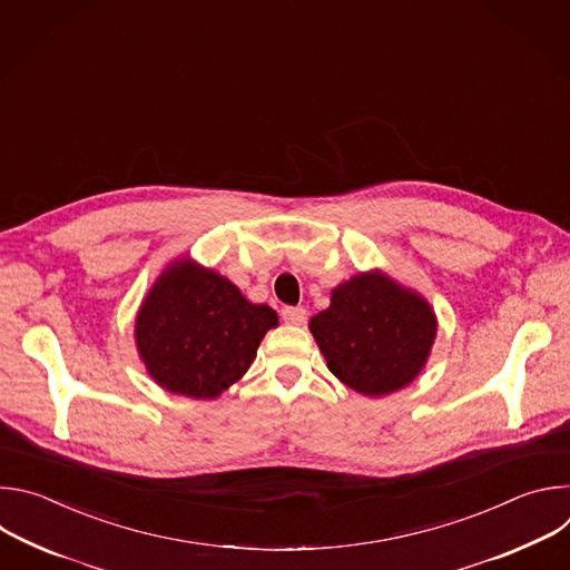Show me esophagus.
Listing matches in <instances>:
<instances>
[{"mask_svg":"<svg viewBox=\"0 0 570 570\" xmlns=\"http://www.w3.org/2000/svg\"><path fill=\"white\" fill-rule=\"evenodd\" d=\"M282 317L286 324H295V327H299V324H304V320H306V308L286 306V308H282Z\"/></svg>","mask_w":570,"mask_h":570,"instance_id":"obj_1","label":"esophagus"}]
</instances>
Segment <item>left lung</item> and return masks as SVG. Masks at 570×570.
I'll return each instance as SVG.
<instances>
[{
    "label": "left lung",
    "mask_w": 570,
    "mask_h": 570,
    "mask_svg": "<svg viewBox=\"0 0 570 570\" xmlns=\"http://www.w3.org/2000/svg\"><path fill=\"white\" fill-rule=\"evenodd\" d=\"M308 330L332 374L363 396H387L426 367L438 336L431 302L374 268L332 291Z\"/></svg>",
    "instance_id": "1"
}]
</instances>
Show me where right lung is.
I'll use <instances>...</instances> for the list:
<instances>
[{
    "label": "right lung",
    "instance_id": "1",
    "mask_svg": "<svg viewBox=\"0 0 570 570\" xmlns=\"http://www.w3.org/2000/svg\"><path fill=\"white\" fill-rule=\"evenodd\" d=\"M277 313L191 257L159 273L135 315L148 376L171 394L212 401L246 374Z\"/></svg>",
    "mask_w": 570,
    "mask_h": 570
}]
</instances>
